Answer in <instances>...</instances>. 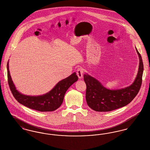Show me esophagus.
Masks as SVG:
<instances>
[{
	"mask_svg": "<svg viewBox=\"0 0 150 150\" xmlns=\"http://www.w3.org/2000/svg\"><path fill=\"white\" fill-rule=\"evenodd\" d=\"M83 74H84V70H83V68H81V67L79 68L77 70V71H76V74H77L79 78H82L83 76Z\"/></svg>",
	"mask_w": 150,
	"mask_h": 150,
	"instance_id": "34e87169",
	"label": "esophagus"
}]
</instances>
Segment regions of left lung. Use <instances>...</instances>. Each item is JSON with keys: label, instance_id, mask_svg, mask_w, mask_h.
Instances as JSON below:
<instances>
[{"label": "left lung", "instance_id": "obj_1", "mask_svg": "<svg viewBox=\"0 0 150 150\" xmlns=\"http://www.w3.org/2000/svg\"><path fill=\"white\" fill-rule=\"evenodd\" d=\"M139 58V64L135 80L130 86L116 90H110L102 86L92 76L84 75L86 86V98L89 107L98 112H108L125 106L138 93L142 81L143 64L140 53L136 48Z\"/></svg>", "mask_w": 150, "mask_h": 150}]
</instances>
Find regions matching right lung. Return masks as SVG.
Listing matches in <instances>:
<instances>
[{"label": "right lung", "instance_id": "add662e5", "mask_svg": "<svg viewBox=\"0 0 150 150\" xmlns=\"http://www.w3.org/2000/svg\"><path fill=\"white\" fill-rule=\"evenodd\" d=\"M7 76L9 88L15 99L25 106L41 112L53 111L60 107L66 92L78 80L76 73L74 72L69 77L59 81L49 92L42 96H31L22 94L16 89L9 71V62L7 63Z\"/></svg>", "mask_w": 150, "mask_h": 150}]
</instances>
